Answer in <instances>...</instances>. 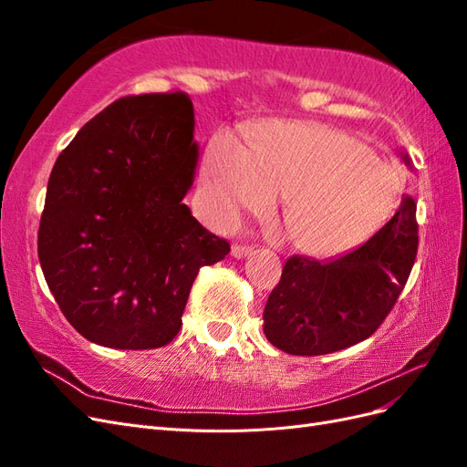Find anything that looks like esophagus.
Instances as JSON below:
<instances>
[{"label":"esophagus","instance_id":"esophagus-1","mask_svg":"<svg viewBox=\"0 0 467 467\" xmlns=\"http://www.w3.org/2000/svg\"><path fill=\"white\" fill-rule=\"evenodd\" d=\"M253 251H255V247H253V245H242V244H237V245L232 247V255H234L235 259H245V257L253 255Z\"/></svg>","mask_w":467,"mask_h":467}]
</instances>
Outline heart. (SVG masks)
I'll return each instance as SVG.
<instances>
[{
    "label": "heart",
    "instance_id": "1",
    "mask_svg": "<svg viewBox=\"0 0 467 467\" xmlns=\"http://www.w3.org/2000/svg\"><path fill=\"white\" fill-rule=\"evenodd\" d=\"M244 146L218 132L204 153L202 187L214 214L235 223L282 196L280 223L302 253L327 257L368 235L400 196L393 165L358 138L321 122L263 120Z\"/></svg>",
    "mask_w": 467,
    "mask_h": 467
}]
</instances>
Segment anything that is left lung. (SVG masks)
Wrapping results in <instances>:
<instances>
[{"label":"left lung","mask_w":467,"mask_h":467,"mask_svg":"<svg viewBox=\"0 0 467 467\" xmlns=\"http://www.w3.org/2000/svg\"><path fill=\"white\" fill-rule=\"evenodd\" d=\"M407 167L411 158L401 151ZM417 204L403 196L386 225L345 255H294L263 314L265 337L298 357L329 355L368 338L391 312L417 257Z\"/></svg>","instance_id":"8db88e82"}]
</instances>
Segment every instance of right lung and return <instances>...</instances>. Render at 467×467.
<instances>
[{
    "label": "right lung",
    "instance_id": "right-lung-1",
    "mask_svg": "<svg viewBox=\"0 0 467 467\" xmlns=\"http://www.w3.org/2000/svg\"><path fill=\"white\" fill-rule=\"evenodd\" d=\"M196 163L185 93L119 99L56 160L38 259L54 300L88 341L126 350L167 345L201 266L230 253L182 202Z\"/></svg>",
    "mask_w": 467,
    "mask_h": 467
}]
</instances>
